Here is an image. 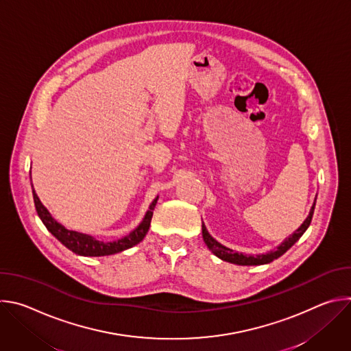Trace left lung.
Segmentation results:
<instances>
[{
    "label": "left lung",
    "instance_id": "left-lung-1",
    "mask_svg": "<svg viewBox=\"0 0 351 351\" xmlns=\"http://www.w3.org/2000/svg\"><path fill=\"white\" fill-rule=\"evenodd\" d=\"M315 203H317V197L314 199V204L310 210V214L308 217L306 218V221L300 225L298 229H295L289 237H286L275 250H272V252H268L265 254H256V256H252V254H243V253H237L234 252V250L221 244L218 240H215L207 230L204 222H203V239L207 244V247L211 250L213 254H215L218 258H221L222 261H226V263H230V264H236V265H264V264H269L272 263L274 260L279 258L280 256H283L287 250L300 239L304 232L308 229L310 223H311V219H313V214H314V208H315Z\"/></svg>",
    "mask_w": 351,
    "mask_h": 351
}]
</instances>
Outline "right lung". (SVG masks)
Instances as JSON below:
<instances>
[{"mask_svg":"<svg viewBox=\"0 0 351 351\" xmlns=\"http://www.w3.org/2000/svg\"><path fill=\"white\" fill-rule=\"evenodd\" d=\"M33 198H34L36 211H37L40 219L43 221V223L45 225V228L48 229V232H51V234H54L65 247H68L71 250V252H73L75 254L83 256V257L112 256V254L125 252V250L138 244L144 239V236L147 234V232L149 229V223H152V218H153V211L158 202V195H157L153 199V203L149 204L143 221L128 236H125L119 240H115V241H101V240H97L95 237H93L90 234L80 233L76 230H69L64 225L57 222L53 218V215L49 214V211L43 206L34 189H33Z\"/></svg>","mask_w":351,"mask_h":351,"instance_id":"right-lung-1","label":"right lung"}]
</instances>
